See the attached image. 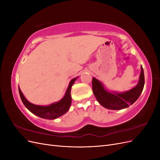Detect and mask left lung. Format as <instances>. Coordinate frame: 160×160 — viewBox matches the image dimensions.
Wrapping results in <instances>:
<instances>
[{
    "label": "left lung",
    "mask_w": 160,
    "mask_h": 160,
    "mask_svg": "<svg viewBox=\"0 0 160 160\" xmlns=\"http://www.w3.org/2000/svg\"><path fill=\"white\" fill-rule=\"evenodd\" d=\"M144 83V72L142 66L138 85L133 89L123 93H111L106 90L101 82L95 77L92 80L93 91L96 99L105 108L112 110L125 109L132 105L141 95Z\"/></svg>",
    "instance_id": "left-lung-1"
}]
</instances>
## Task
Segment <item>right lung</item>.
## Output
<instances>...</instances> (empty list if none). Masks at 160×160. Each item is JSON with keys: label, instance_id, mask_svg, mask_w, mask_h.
Returning a JSON list of instances; mask_svg holds the SVG:
<instances>
[{"label": "right lung", "instance_id": "right-lung-1", "mask_svg": "<svg viewBox=\"0 0 160 160\" xmlns=\"http://www.w3.org/2000/svg\"><path fill=\"white\" fill-rule=\"evenodd\" d=\"M78 78V77L72 79L69 83L65 96L58 102L53 103L47 106L37 105L30 103L22 94L21 89L18 87V91L20 94L21 99L23 104L25 107L29 110L31 113L35 114L38 117L47 119H55L61 117V115L66 113L70 108L71 104V87L75 83V80Z\"/></svg>", "mask_w": 160, "mask_h": 160}]
</instances>
